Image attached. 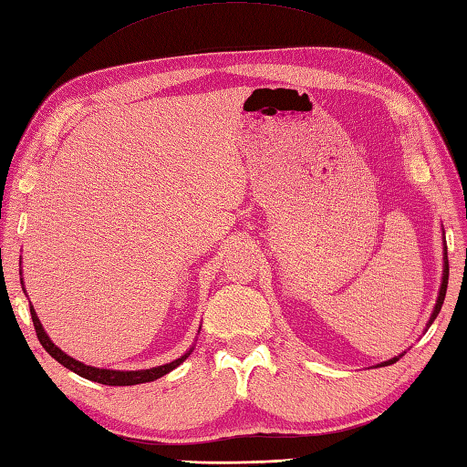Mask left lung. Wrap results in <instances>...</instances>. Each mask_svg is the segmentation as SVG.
I'll return each mask as SVG.
<instances>
[{
    "label": "left lung",
    "instance_id": "left-lung-1",
    "mask_svg": "<svg viewBox=\"0 0 467 467\" xmlns=\"http://www.w3.org/2000/svg\"><path fill=\"white\" fill-rule=\"evenodd\" d=\"M448 277H450V264H448V250H445V257H443V277H441V287H440L438 304H436V309H433V314H431V317H430V324H428V326H431L433 319H436L438 314H440L441 304H443V299H445V289H448ZM393 361H398V358H393V359H389V361H383L381 366H389V364H393Z\"/></svg>",
    "mask_w": 467,
    "mask_h": 467
}]
</instances>
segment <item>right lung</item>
Returning <instances> with one entry per match:
<instances>
[{"mask_svg": "<svg viewBox=\"0 0 467 467\" xmlns=\"http://www.w3.org/2000/svg\"><path fill=\"white\" fill-rule=\"evenodd\" d=\"M29 312H31V321H34V327H36V334H37V339L39 344L44 346V349L47 351V354L54 358L56 361H59L61 366L76 371L78 376L86 378V379H91V381H98V383H103V386H136V383H146V381H153L158 379L165 374H170L171 369L178 368L180 364H183V359L188 358L192 354V349L188 351V354H183L182 358H178L175 361H171V364H165V366H158V368H150V369H138V371H119V369H99V368H91V366H86L81 364V361L69 358L67 354H64L57 346H54V341H51L47 337V334L44 331V327H41L39 324V317L36 314L34 306L29 304Z\"/></svg>", "mask_w": 467, "mask_h": 467, "instance_id": "add662e5", "label": "right lung"}]
</instances>
